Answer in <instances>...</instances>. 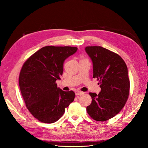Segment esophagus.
<instances>
[{
  "mask_svg": "<svg viewBox=\"0 0 148 148\" xmlns=\"http://www.w3.org/2000/svg\"><path fill=\"white\" fill-rule=\"evenodd\" d=\"M75 93H76V95H81L84 94V92H81V91H79V90H77L75 92Z\"/></svg>",
  "mask_w": 148,
  "mask_h": 148,
  "instance_id": "esophagus-1",
  "label": "esophagus"
}]
</instances>
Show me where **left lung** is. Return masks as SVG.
Instances as JSON below:
<instances>
[{
	"instance_id": "obj_1",
	"label": "left lung",
	"mask_w": 148,
	"mask_h": 148,
	"mask_svg": "<svg viewBox=\"0 0 148 148\" xmlns=\"http://www.w3.org/2000/svg\"><path fill=\"white\" fill-rule=\"evenodd\" d=\"M86 53L93 62V78L101 88L97 95L90 93L92 101L86 111L91 118L105 121L114 117L127 101L130 91L128 69L120 56L101 46H86Z\"/></svg>"
}]
</instances>
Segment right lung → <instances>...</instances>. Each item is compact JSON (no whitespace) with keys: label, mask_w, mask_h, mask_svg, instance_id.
Wrapping results in <instances>:
<instances>
[{"label":"right lung","mask_w":148,"mask_h":148,"mask_svg":"<svg viewBox=\"0 0 148 148\" xmlns=\"http://www.w3.org/2000/svg\"><path fill=\"white\" fill-rule=\"evenodd\" d=\"M76 47H43L30 56L21 69L19 85L27 108L34 117L45 123H55L74 101L73 91L57 88L66 58L77 51Z\"/></svg>","instance_id":"obj_1"}]
</instances>
